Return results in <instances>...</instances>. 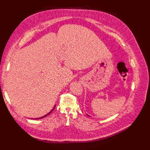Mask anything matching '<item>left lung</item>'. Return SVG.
<instances>
[{"label":"left lung","mask_w":150,"mask_h":150,"mask_svg":"<svg viewBox=\"0 0 150 150\" xmlns=\"http://www.w3.org/2000/svg\"><path fill=\"white\" fill-rule=\"evenodd\" d=\"M88 116H89V117H90V115H88Z\"/></svg>","instance_id":"1"}]
</instances>
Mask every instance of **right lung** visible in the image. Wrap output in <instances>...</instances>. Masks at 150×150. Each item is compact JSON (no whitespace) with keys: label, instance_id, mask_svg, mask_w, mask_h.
I'll list each match as a JSON object with an SVG mask.
<instances>
[{"label":"right lung","instance_id":"right-lung-1","mask_svg":"<svg viewBox=\"0 0 150 150\" xmlns=\"http://www.w3.org/2000/svg\"><path fill=\"white\" fill-rule=\"evenodd\" d=\"M55 108V106H54V108H53V110H52V111H51L50 113H47V115H44V116H43V117H39V118H36V119H42V118H44V117H46L47 115H49V114H50L51 113H52V111H53V110H54V108Z\"/></svg>","mask_w":150,"mask_h":150}]
</instances>
